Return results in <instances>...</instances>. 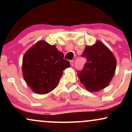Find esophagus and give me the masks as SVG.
Listing matches in <instances>:
<instances>
[{
  "label": "esophagus",
  "instance_id": "esophagus-1",
  "mask_svg": "<svg viewBox=\"0 0 132 132\" xmlns=\"http://www.w3.org/2000/svg\"><path fill=\"white\" fill-rule=\"evenodd\" d=\"M70 64H71V66H73V65H74L73 60H71V61H70Z\"/></svg>",
  "mask_w": 132,
  "mask_h": 132
}]
</instances>
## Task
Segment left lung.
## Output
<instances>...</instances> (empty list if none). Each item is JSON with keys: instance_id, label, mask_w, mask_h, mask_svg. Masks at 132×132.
<instances>
[{"instance_id": "1", "label": "left lung", "mask_w": 132, "mask_h": 132, "mask_svg": "<svg viewBox=\"0 0 132 132\" xmlns=\"http://www.w3.org/2000/svg\"><path fill=\"white\" fill-rule=\"evenodd\" d=\"M82 56L87 62L84 69L78 73L81 82L92 92L105 88L116 72L117 60L112 52L97 40L92 46L85 47Z\"/></svg>"}]
</instances>
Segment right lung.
I'll return each mask as SVG.
<instances>
[{"mask_svg":"<svg viewBox=\"0 0 132 132\" xmlns=\"http://www.w3.org/2000/svg\"><path fill=\"white\" fill-rule=\"evenodd\" d=\"M56 45L38 41L27 50L22 60L24 79L31 90L46 94L57 87L63 71L70 66Z\"/></svg>","mask_w":132,"mask_h":132,"instance_id":"obj_1","label":"right lung"}]
</instances>
